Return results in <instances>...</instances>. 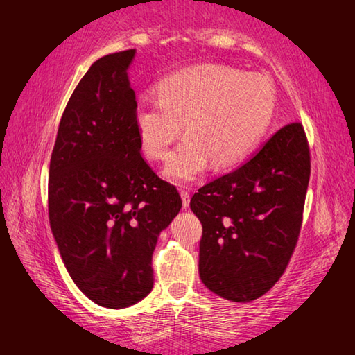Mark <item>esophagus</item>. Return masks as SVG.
Instances as JSON below:
<instances>
[{
    "label": "esophagus",
    "instance_id": "34e87169",
    "mask_svg": "<svg viewBox=\"0 0 355 355\" xmlns=\"http://www.w3.org/2000/svg\"><path fill=\"white\" fill-rule=\"evenodd\" d=\"M180 197H182V202H183V207H189V202H191V195L187 191H180Z\"/></svg>",
    "mask_w": 355,
    "mask_h": 355
}]
</instances>
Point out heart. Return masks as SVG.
Returning a JSON list of instances; mask_svg holds the SVG:
<instances>
[{
    "label": "heart",
    "mask_w": 355,
    "mask_h": 355,
    "mask_svg": "<svg viewBox=\"0 0 355 355\" xmlns=\"http://www.w3.org/2000/svg\"><path fill=\"white\" fill-rule=\"evenodd\" d=\"M275 112V93L259 74H241L218 64H202L164 78L158 97L135 105V126L149 158L168 160L166 175L189 183L206 171L227 169L243 162L267 131Z\"/></svg>",
    "instance_id": "1"
}]
</instances>
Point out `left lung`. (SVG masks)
Returning <instances> with one entry per match:
<instances>
[{
	"instance_id": "1",
	"label": "left lung",
	"mask_w": 355,
	"mask_h": 355,
	"mask_svg": "<svg viewBox=\"0 0 355 355\" xmlns=\"http://www.w3.org/2000/svg\"><path fill=\"white\" fill-rule=\"evenodd\" d=\"M310 173L305 130L291 122L193 193L191 209L202 225L200 277L210 291L252 302L281 279L302 229Z\"/></svg>"
}]
</instances>
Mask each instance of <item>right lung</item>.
I'll return each instance as SVG.
<instances>
[{"instance_id":"obj_1","label":"right lung","mask_w":355,"mask_h":355,"mask_svg":"<svg viewBox=\"0 0 355 355\" xmlns=\"http://www.w3.org/2000/svg\"><path fill=\"white\" fill-rule=\"evenodd\" d=\"M135 50L89 67L58 128L49 172V220L67 270L94 304L126 308L154 286L157 238L182 209L175 186L140 154Z\"/></svg>"}]
</instances>
